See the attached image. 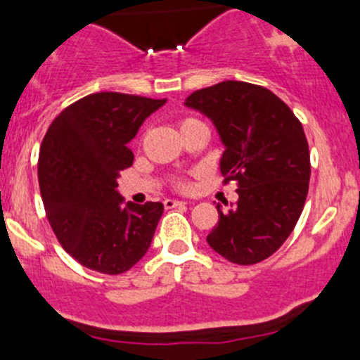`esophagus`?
<instances>
[{
    "label": "esophagus",
    "instance_id": "obj_1",
    "mask_svg": "<svg viewBox=\"0 0 360 360\" xmlns=\"http://www.w3.org/2000/svg\"><path fill=\"white\" fill-rule=\"evenodd\" d=\"M163 205H165V209H174V207L186 205V202H181V200H172V198H167V200L163 202Z\"/></svg>",
    "mask_w": 360,
    "mask_h": 360
}]
</instances>
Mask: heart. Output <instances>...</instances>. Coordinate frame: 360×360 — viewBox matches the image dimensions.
<instances>
[{"label": "heart", "mask_w": 360, "mask_h": 360, "mask_svg": "<svg viewBox=\"0 0 360 360\" xmlns=\"http://www.w3.org/2000/svg\"><path fill=\"white\" fill-rule=\"evenodd\" d=\"M197 123H200V122H198V120H195V118H183L179 122V130L183 132V130L190 129V127L197 125ZM174 186H176L177 190L184 191V190H188V188H190V181H188L186 177H176V179H174Z\"/></svg>", "instance_id": "obj_1"}]
</instances>
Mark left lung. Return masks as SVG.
<instances>
[{"label":"left lung","instance_id":"1","mask_svg":"<svg viewBox=\"0 0 360 360\" xmlns=\"http://www.w3.org/2000/svg\"><path fill=\"white\" fill-rule=\"evenodd\" d=\"M209 116L224 144L221 174L237 183L238 200L223 212L207 242L235 264H256L291 235L310 181L303 125L274 92L245 82H221L186 99Z\"/></svg>","mask_w":360,"mask_h":360}]
</instances>
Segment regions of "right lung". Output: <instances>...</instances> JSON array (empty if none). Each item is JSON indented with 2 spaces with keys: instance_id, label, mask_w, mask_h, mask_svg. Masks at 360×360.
Wrapping results in <instances>:
<instances>
[{
  "instance_id": "add662e5",
  "label": "right lung",
  "mask_w": 360,
  "mask_h": 360,
  "mask_svg": "<svg viewBox=\"0 0 360 360\" xmlns=\"http://www.w3.org/2000/svg\"><path fill=\"white\" fill-rule=\"evenodd\" d=\"M163 104L97 92L69 104L50 123L39 148V191L57 240L82 266L118 275L150 249L163 205L123 203L116 179L134 162L127 143Z\"/></svg>"
}]
</instances>
